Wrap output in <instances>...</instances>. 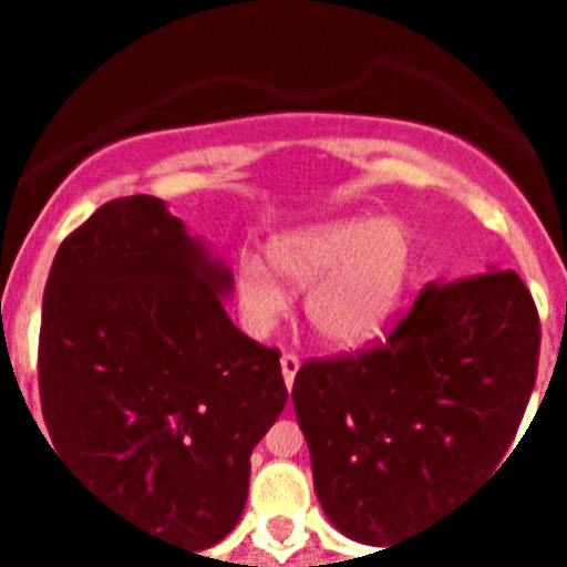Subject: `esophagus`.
<instances>
[{
    "instance_id": "34e87169",
    "label": "esophagus",
    "mask_w": 567,
    "mask_h": 567,
    "mask_svg": "<svg viewBox=\"0 0 567 567\" xmlns=\"http://www.w3.org/2000/svg\"><path fill=\"white\" fill-rule=\"evenodd\" d=\"M300 369V358L295 352H284V358H280V372H284V380H287V389H292L295 383V374H298Z\"/></svg>"
}]
</instances>
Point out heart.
<instances>
[{
	"label": "heart",
	"mask_w": 567,
	"mask_h": 567,
	"mask_svg": "<svg viewBox=\"0 0 567 567\" xmlns=\"http://www.w3.org/2000/svg\"><path fill=\"white\" fill-rule=\"evenodd\" d=\"M275 272L298 289H312L309 323L327 343L354 349L389 327L403 298L412 244L400 224L346 218L298 229L269 247ZM240 309L255 329L275 327L287 292L258 258L240 260Z\"/></svg>",
	"instance_id": "heart-1"
}]
</instances>
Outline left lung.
<instances>
[{"instance_id": "8db88e82", "label": "left lung", "mask_w": 567, "mask_h": 567, "mask_svg": "<svg viewBox=\"0 0 567 567\" xmlns=\"http://www.w3.org/2000/svg\"><path fill=\"white\" fill-rule=\"evenodd\" d=\"M539 338L505 269L429 284L383 340L300 365L295 412L334 528L394 548L488 477L523 423Z\"/></svg>"}]
</instances>
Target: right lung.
<instances>
[{"instance_id": "add662e5", "label": "right lung", "mask_w": 567, "mask_h": 567, "mask_svg": "<svg viewBox=\"0 0 567 567\" xmlns=\"http://www.w3.org/2000/svg\"><path fill=\"white\" fill-rule=\"evenodd\" d=\"M229 287L153 195L99 207L62 240L44 287L50 440L115 511L184 550L235 528L249 454L289 398L278 349L229 320Z\"/></svg>"}]
</instances>
